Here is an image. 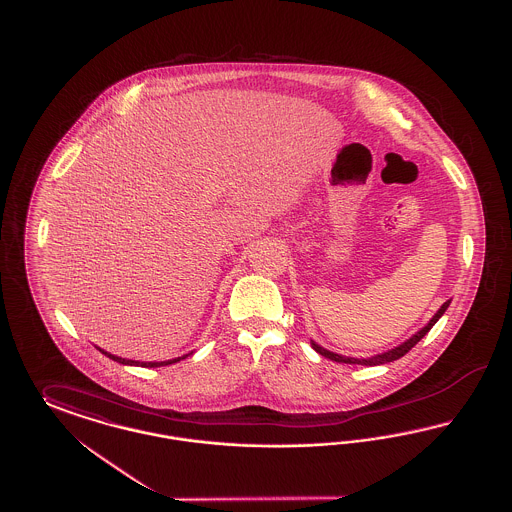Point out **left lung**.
Wrapping results in <instances>:
<instances>
[{"instance_id": "left-lung-1", "label": "left lung", "mask_w": 512, "mask_h": 512, "mask_svg": "<svg viewBox=\"0 0 512 512\" xmlns=\"http://www.w3.org/2000/svg\"><path fill=\"white\" fill-rule=\"evenodd\" d=\"M449 303L451 301H445L441 307H439L438 313L432 317V320L422 328V330H418L416 334H414L413 338H409L407 341H403L399 347H395V349H390V351H386V353H380V355H374V357H370V359H355V357H343V355H338V353H332V351H328V349H324V347H320L318 343L315 341H311V345H313V349L320 353L322 357H326V359H330V361H336V363H345V365H366V366H376V365H386V363H391V361H397V359H401L405 353H409L411 349H413L414 345L418 343V341L422 340L430 330H432V326L438 322L441 315L447 311V307H449Z\"/></svg>"}]
</instances>
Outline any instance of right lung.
Here are the masks:
<instances>
[{"label": "right lung", "mask_w": 512, "mask_h": 512, "mask_svg": "<svg viewBox=\"0 0 512 512\" xmlns=\"http://www.w3.org/2000/svg\"><path fill=\"white\" fill-rule=\"evenodd\" d=\"M103 355H107L109 359H113V361H117V363H121V365H140L146 366V368H153V366H163V365H172V363H178L180 359H186L188 355H184V357H178V359H172V361H161V363H140V361H126V359H122V357H117V355H111V353H107V351H103V349H99Z\"/></svg>", "instance_id": "add662e5"}]
</instances>
